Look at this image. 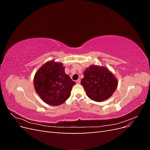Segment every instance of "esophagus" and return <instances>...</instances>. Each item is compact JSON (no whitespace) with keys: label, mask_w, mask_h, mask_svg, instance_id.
I'll return each instance as SVG.
<instances>
[{"label":"esophagus","mask_w":150,"mask_h":150,"mask_svg":"<svg viewBox=\"0 0 150 150\" xmlns=\"http://www.w3.org/2000/svg\"><path fill=\"white\" fill-rule=\"evenodd\" d=\"M80 82H81V79H78V80H77V81H76V83H78V84H79Z\"/></svg>","instance_id":"obj_1"}]
</instances>
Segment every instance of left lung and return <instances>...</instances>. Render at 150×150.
Masks as SVG:
<instances>
[{
    "label": "left lung",
    "mask_w": 150,
    "mask_h": 150,
    "mask_svg": "<svg viewBox=\"0 0 150 150\" xmlns=\"http://www.w3.org/2000/svg\"><path fill=\"white\" fill-rule=\"evenodd\" d=\"M81 84L91 99L101 102L114 93L117 86V80L106 67L91 65L84 71V78Z\"/></svg>",
    "instance_id": "obj_1"
}]
</instances>
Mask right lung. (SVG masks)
Listing matches in <instances>:
<instances>
[{
	"label": "right lung",
	"instance_id": "add662e5",
	"mask_svg": "<svg viewBox=\"0 0 150 150\" xmlns=\"http://www.w3.org/2000/svg\"><path fill=\"white\" fill-rule=\"evenodd\" d=\"M76 84L65 73L61 62L49 61L39 68L34 78L36 93L42 101L51 106L64 103L69 98L72 86Z\"/></svg>",
	"mask_w": 150,
	"mask_h": 150
}]
</instances>
